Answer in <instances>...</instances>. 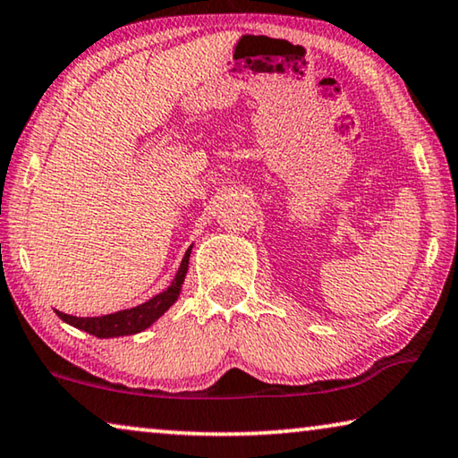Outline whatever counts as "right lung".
<instances>
[{
	"mask_svg": "<svg viewBox=\"0 0 458 458\" xmlns=\"http://www.w3.org/2000/svg\"><path fill=\"white\" fill-rule=\"evenodd\" d=\"M194 245H190L185 256L182 258L180 268H177L175 278L171 281V284L161 293L150 297L148 301L140 303L136 308H128V310H119L114 311V314H105V316H95V318H78V316H70L64 314V311L55 310V314L62 318L65 324L74 327L78 330H84L97 339H114V336H128V335H136L147 330L152 327L158 318H161L165 311H167L174 303L177 301V297L182 293V284L185 281V275H188V264H190V254Z\"/></svg>",
	"mask_w": 458,
	"mask_h": 458,
	"instance_id": "1",
	"label": "right lung"
}]
</instances>
